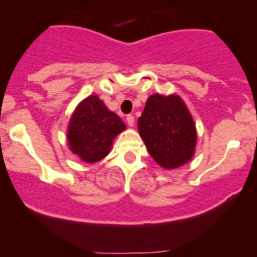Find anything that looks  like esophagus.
<instances>
[{"label": "esophagus", "instance_id": "34e87169", "mask_svg": "<svg viewBox=\"0 0 257 257\" xmlns=\"http://www.w3.org/2000/svg\"><path fill=\"white\" fill-rule=\"evenodd\" d=\"M126 121H127L130 127H133V125H135V117L131 114L127 115V117H126Z\"/></svg>", "mask_w": 257, "mask_h": 257}]
</instances>
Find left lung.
I'll return each instance as SVG.
<instances>
[{"instance_id":"8db88e82","label":"left lung","mask_w":257,"mask_h":257,"mask_svg":"<svg viewBox=\"0 0 257 257\" xmlns=\"http://www.w3.org/2000/svg\"><path fill=\"white\" fill-rule=\"evenodd\" d=\"M138 131L147 151L165 170L187 164L195 153V122L178 94L149 97L138 118Z\"/></svg>"}]
</instances>
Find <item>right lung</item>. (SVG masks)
<instances>
[{
    "instance_id": "right-lung-1",
    "label": "right lung",
    "mask_w": 257,
    "mask_h": 257,
    "mask_svg": "<svg viewBox=\"0 0 257 257\" xmlns=\"http://www.w3.org/2000/svg\"><path fill=\"white\" fill-rule=\"evenodd\" d=\"M126 125L105 106L96 94L86 97L70 118L66 139L69 149L80 160L94 164L110 153L112 143Z\"/></svg>"
}]
</instances>
